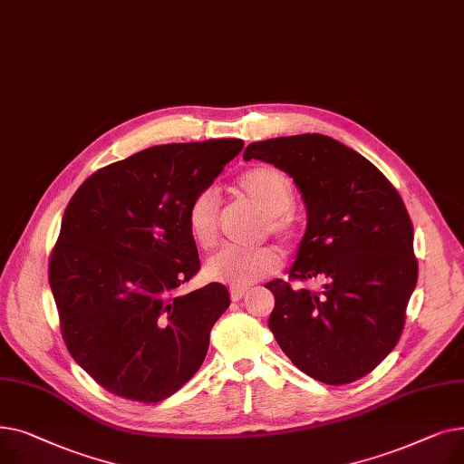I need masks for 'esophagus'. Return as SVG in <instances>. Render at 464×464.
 <instances>
[{
    "label": "esophagus",
    "mask_w": 464,
    "mask_h": 464,
    "mask_svg": "<svg viewBox=\"0 0 464 464\" xmlns=\"http://www.w3.org/2000/svg\"><path fill=\"white\" fill-rule=\"evenodd\" d=\"M229 294H231V301H240L246 295V287H231Z\"/></svg>",
    "instance_id": "obj_1"
}]
</instances>
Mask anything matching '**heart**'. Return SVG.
Returning <instances> with one entry per match:
<instances>
[{
  "instance_id": "b5f03b06",
  "label": "heart",
  "mask_w": 464,
  "mask_h": 464,
  "mask_svg": "<svg viewBox=\"0 0 464 464\" xmlns=\"http://www.w3.org/2000/svg\"><path fill=\"white\" fill-rule=\"evenodd\" d=\"M240 191L265 212L261 226L263 235L280 240L295 238V222L289 210L295 205V188L291 179L275 167H254L238 179ZM188 231L195 245L210 250L218 245L219 237V198L216 189L199 191L191 199L186 214ZM282 265L280 254L271 246L240 250L226 246L207 259L205 273L219 282L235 287L250 285L265 276L275 275Z\"/></svg>"
}]
</instances>
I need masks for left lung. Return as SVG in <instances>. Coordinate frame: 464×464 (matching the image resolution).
<instances>
[{"mask_svg": "<svg viewBox=\"0 0 464 464\" xmlns=\"http://www.w3.org/2000/svg\"><path fill=\"white\" fill-rule=\"evenodd\" d=\"M294 177L308 210L289 280H273L269 318L278 346L310 378L344 385L372 372L404 329L418 282L404 201L378 167L318 133L252 142L245 160ZM320 279L323 289L291 281Z\"/></svg>", "mask_w": 464, "mask_h": 464, "instance_id": "8db88e82", "label": "left lung"}]
</instances>
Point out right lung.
Returning a JSON list of instances; mask_svg holds the SVG:
<instances>
[{
  "instance_id": "add662e5",
  "label": "right lung",
  "mask_w": 464,
  "mask_h": 464,
  "mask_svg": "<svg viewBox=\"0 0 464 464\" xmlns=\"http://www.w3.org/2000/svg\"><path fill=\"white\" fill-rule=\"evenodd\" d=\"M242 146H152L97 169L71 198L48 282L71 357L109 393L160 402L205 361L229 294L218 282L180 291L201 269L186 214Z\"/></svg>"
}]
</instances>
